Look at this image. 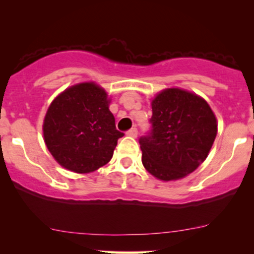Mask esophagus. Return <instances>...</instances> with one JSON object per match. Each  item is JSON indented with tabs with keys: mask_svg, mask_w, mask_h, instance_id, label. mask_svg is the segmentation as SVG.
Instances as JSON below:
<instances>
[{
	"mask_svg": "<svg viewBox=\"0 0 254 254\" xmlns=\"http://www.w3.org/2000/svg\"><path fill=\"white\" fill-rule=\"evenodd\" d=\"M127 135L130 137H137V135H138V131H137L136 127H132V129H130L129 131H127Z\"/></svg>",
	"mask_w": 254,
	"mask_h": 254,
	"instance_id": "34e87169",
	"label": "esophagus"
}]
</instances>
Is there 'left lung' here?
I'll return each mask as SVG.
<instances>
[{
	"label": "left lung",
	"mask_w": 254,
	"mask_h": 254,
	"mask_svg": "<svg viewBox=\"0 0 254 254\" xmlns=\"http://www.w3.org/2000/svg\"><path fill=\"white\" fill-rule=\"evenodd\" d=\"M151 133L139 139L142 164L162 182L183 179L209 155L217 135L211 107L193 92L172 87L151 99Z\"/></svg>",
	"instance_id": "obj_1"
}]
</instances>
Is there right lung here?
Instances as JSON below:
<instances>
[{
  "mask_svg": "<svg viewBox=\"0 0 254 254\" xmlns=\"http://www.w3.org/2000/svg\"><path fill=\"white\" fill-rule=\"evenodd\" d=\"M111 98L88 81L68 87L52 100L43 122L44 142L65 170L86 174L112 159L118 138Z\"/></svg>",
  "mask_w": 254,
  "mask_h": 254,
  "instance_id": "right-lung-1",
  "label": "right lung"
}]
</instances>
